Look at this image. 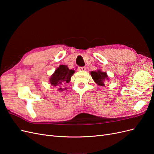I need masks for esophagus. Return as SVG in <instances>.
<instances>
[{"label":"esophagus","mask_w":154,"mask_h":154,"mask_svg":"<svg viewBox=\"0 0 154 154\" xmlns=\"http://www.w3.org/2000/svg\"><path fill=\"white\" fill-rule=\"evenodd\" d=\"M85 69H86L85 67H78V70L80 71H85Z\"/></svg>","instance_id":"1"}]
</instances>
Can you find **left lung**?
<instances>
[{"label":"left lung","mask_w":154,"mask_h":154,"mask_svg":"<svg viewBox=\"0 0 154 154\" xmlns=\"http://www.w3.org/2000/svg\"><path fill=\"white\" fill-rule=\"evenodd\" d=\"M91 74L95 83L100 86H105V81H109L108 75L106 74V72H102L101 70H97V71H91Z\"/></svg>","instance_id":"1"}]
</instances>
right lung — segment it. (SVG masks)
Listing matches in <instances>:
<instances>
[{
	"label": "right lung",
	"mask_w": 154,
	"mask_h": 154,
	"mask_svg": "<svg viewBox=\"0 0 154 154\" xmlns=\"http://www.w3.org/2000/svg\"><path fill=\"white\" fill-rule=\"evenodd\" d=\"M74 72L75 71L74 70L69 69L67 66L60 65L49 79L51 85L60 87L58 88L59 91L66 90V88H62L61 87L70 82Z\"/></svg>",
	"instance_id": "add662e5"
}]
</instances>
